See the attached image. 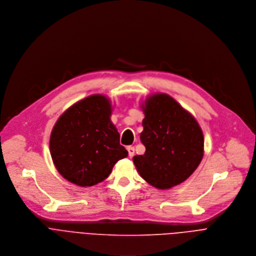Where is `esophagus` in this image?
<instances>
[{"label": "esophagus", "mask_w": 256, "mask_h": 256, "mask_svg": "<svg viewBox=\"0 0 256 256\" xmlns=\"http://www.w3.org/2000/svg\"><path fill=\"white\" fill-rule=\"evenodd\" d=\"M127 151H128V154H129V156H130V158H132V156H134L135 149H134V147H133V146H128V147H127Z\"/></svg>", "instance_id": "34e87169"}]
</instances>
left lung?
Here are the masks:
<instances>
[{"mask_svg":"<svg viewBox=\"0 0 256 256\" xmlns=\"http://www.w3.org/2000/svg\"><path fill=\"white\" fill-rule=\"evenodd\" d=\"M144 113L140 140L146 150L133 162L141 178L158 190L184 182L204 156V135L194 117L168 94L149 96L141 104Z\"/></svg>","mask_w":256,"mask_h":256,"instance_id":"1","label":"left lung"}]
</instances>
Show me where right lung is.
<instances>
[{"label": "right lung", "instance_id": "right-lung-1", "mask_svg": "<svg viewBox=\"0 0 256 256\" xmlns=\"http://www.w3.org/2000/svg\"><path fill=\"white\" fill-rule=\"evenodd\" d=\"M112 110L108 96L92 94L70 106L54 124L49 140L51 158L70 182L94 186L128 156L111 121Z\"/></svg>", "mask_w": 256, "mask_h": 256}]
</instances>
